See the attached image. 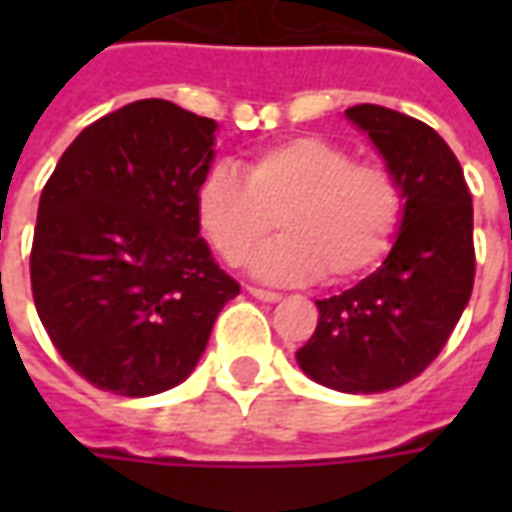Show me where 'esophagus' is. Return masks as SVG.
Wrapping results in <instances>:
<instances>
[{"mask_svg":"<svg viewBox=\"0 0 512 512\" xmlns=\"http://www.w3.org/2000/svg\"><path fill=\"white\" fill-rule=\"evenodd\" d=\"M246 290H249V296H255V299L260 301H268V304H274V301L282 299V296L274 293V290H263V288H246Z\"/></svg>","mask_w":512,"mask_h":512,"instance_id":"obj_1","label":"esophagus"}]
</instances>
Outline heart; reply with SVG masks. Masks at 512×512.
<instances>
[{
  "label": "heart",
  "instance_id": "1",
  "mask_svg": "<svg viewBox=\"0 0 512 512\" xmlns=\"http://www.w3.org/2000/svg\"><path fill=\"white\" fill-rule=\"evenodd\" d=\"M194 211L208 244L241 263L282 227V238L249 260L266 282L326 277L343 285L386 255L403 216V189L381 164L351 161L323 136H296L246 161L244 178L213 164L194 191Z\"/></svg>",
  "mask_w": 512,
  "mask_h": 512
}]
</instances>
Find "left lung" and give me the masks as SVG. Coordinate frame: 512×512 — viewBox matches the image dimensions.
<instances>
[{"label": "left lung", "mask_w": 512, "mask_h": 512, "mask_svg": "<svg viewBox=\"0 0 512 512\" xmlns=\"http://www.w3.org/2000/svg\"><path fill=\"white\" fill-rule=\"evenodd\" d=\"M403 189L395 244L367 279L318 301V329L296 362L315 384L373 395L417 378L439 356L474 285L472 194L450 145L414 117L345 109Z\"/></svg>", "instance_id": "obj_1"}]
</instances>
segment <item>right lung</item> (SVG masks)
<instances>
[{
	"instance_id": "obj_1",
	"label": "right lung",
	"mask_w": 512,
	"mask_h": 512,
	"mask_svg": "<svg viewBox=\"0 0 512 512\" xmlns=\"http://www.w3.org/2000/svg\"><path fill=\"white\" fill-rule=\"evenodd\" d=\"M219 123L145 98L95 120L40 194L32 296L68 365L147 397L191 376L241 288L200 238L194 191Z\"/></svg>"
}]
</instances>
